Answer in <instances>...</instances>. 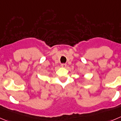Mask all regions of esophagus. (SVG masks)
Listing matches in <instances>:
<instances>
[{
    "label": "esophagus",
    "mask_w": 121,
    "mask_h": 121,
    "mask_svg": "<svg viewBox=\"0 0 121 121\" xmlns=\"http://www.w3.org/2000/svg\"><path fill=\"white\" fill-rule=\"evenodd\" d=\"M61 66L62 68H66V64H61Z\"/></svg>",
    "instance_id": "esophagus-1"
}]
</instances>
